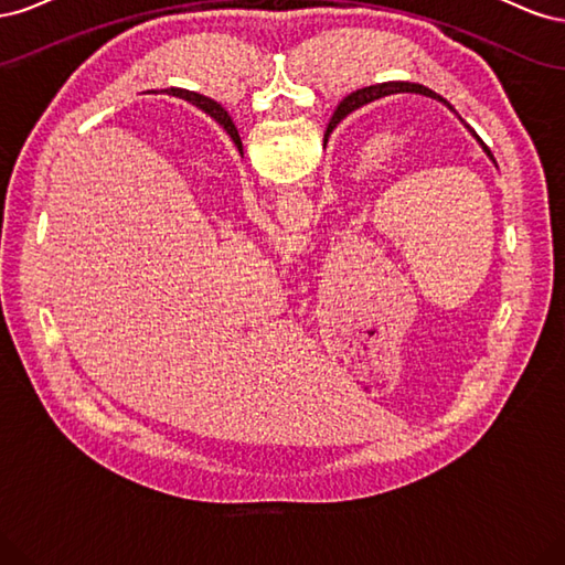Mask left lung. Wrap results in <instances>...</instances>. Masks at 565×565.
<instances>
[{"label": "left lung", "instance_id": "8db88e82", "mask_svg": "<svg viewBox=\"0 0 565 565\" xmlns=\"http://www.w3.org/2000/svg\"><path fill=\"white\" fill-rule=\"evenodd\" d=\"M391 94H422V96H429V98L440 100V104H446V106L452 110V106L448 104L446 98L438 96V94H436V92H431L429 87H424V84H415V82H384V84H374V87H363V89H358V92L349 94L344 100H341L339 108L334 110V115H332V119H330L328 131H324V139H328L330 131H332V129H334V127L341 122V119H344L349 113H353V110H358V108H363L365 104H372V100H377V98L391 96ZM221 117H224V110H221V106H216V122H221ZM461 122H465V119H461ZM465 127L471 131V136H473V139L478 141V146L483 148L486 156L494 162L492 152H490V148L483 143L481 136H478V134H476L467 122H465ZM494 167H498V164H494Z\"/></svg>", "mask_w": 565, "mask_h": 565}]
</instances>
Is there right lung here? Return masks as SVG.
Segmentation results:
<instances>
[{
	"label": "right lung",
	"instance_id": "1",
	"mask_svg": "<svg viewBox=\"0 0 565 565\" xmlns=\"http://www.w3.org/2000/svg\"><path fill=\"white\" fill-rule=\"evenodd\" d=\"M169 94L172 96H179V98H183V100H188V104H193L195 108H200V110H204L207 113L210 117H214L216 119V100H212V98H207V96H202V94H195V92H185V89H167ZM224 110V108H221ZM221 127L226 129V134L231 136L233 139V143L237 146V150H243V141H241V134H237V129H235V125H233V119H231V115L224 110V117H221V122H218Z\"/></svg>",
	"mask_w": 565,
	"mask_h": 565
}]
</instances>
